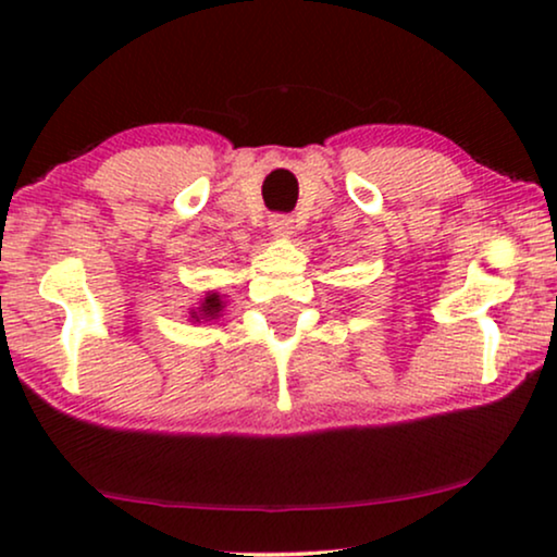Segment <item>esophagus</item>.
Instances as JSON below:
<instances>
[{
    "mask_svg": "<svg viewBox=\"0 0 557 557\" xmlns=\"http://www.w3.org/2000/svg\"><path fill=\"white\" fill-rule=\"evenodd\" d=\"M269 227L273 238H288V235H294V220L288 215H273L269 220Z\"/></svg>",
    "mask_w": 557,
    "mask_h": 557,
    "instance_id": "esophagus-1",
    "label": "esophagus"
}]
</instances>
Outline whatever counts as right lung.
I'll return each mask as SVG.
<instances>
[{
	"label": "right lung",
	"mask_w": 557,
	"mask_h": 557,
	"mask_svg": "<svg viewBox=\"0 0 557 557\" xmlns=\"http://www.w3.org/2000/svg\"><path fill=\"white\" fill-rule=\"evenodd\" d=\"M223 309H225L223 296L218 292H208L200 299V307L189 311V319H193V322H212V319L223 317Z\"/></svg>",
	"instance_id": "1"
}]
</instances>
